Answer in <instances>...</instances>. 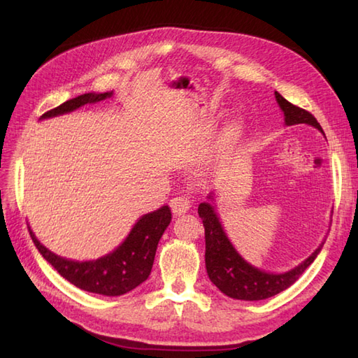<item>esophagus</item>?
I'll list each match as a JSON object with an SVG mask.
<instances>
[{"mask_svg": "<svg viewBox=\"0 0 358 358\" xmlns=\"http://www.w3.org/2000/svg\"><path fill=\"white\" fill-rule=\"evenodd\" d=\"M169 204L173 215H183L189 209H191V200H189L187 196H175V199L171 200Z\"/></svg>", "mask_w": 358, "mask_h": 358, "instance_id": "34e87169", "label": "esophagus"}]
</instances>
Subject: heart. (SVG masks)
<instances>
[{"mask_svg":"<svg viewBox=\"0 0 358 358\" xmlns=\"http://www.w3.org/2000/svg\"><path fill=\"white\" fill-rule=\"evenodd\" d=\"M243 132V126L240 121L232 120L223 127L222 136H220V143L223 148H231L234 144H237Z\"/></svg>","mask_w":358,"mask_h":358,"instance_id":"obj_1","label":"heart"}]
</instances>
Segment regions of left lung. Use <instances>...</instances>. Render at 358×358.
<instances>
[{"instance_id": "1", "label": "left lung", "mask_w": 358, "mask_h": 358, "mask_svg": "<svg viewBox=\"0 0 358 358\" xmlns=\"http://www.w3.org/2000/svg\"><path fill=\"white\" fill-rule=\"evenodd\" d=\"M277 103L280 109L285 113V124L294 126V124H309L318 129L322 134L323 129L318 124V121L313 113L296 108L292 103H289L286 98L281 96L275 92ZM208 199L214 201L212 195ZM199 215L203 220L204 226V238H206V254H204V260H206V271L212 283H214L220 291L224 295L231 296L235 300H264L285 291L291 285H294L296 280L300 278L303 272L308 269V266L313 263L317 255L320 254L324 243H322L313 254H310L305 262H301L294 269L283 272V273H273L266 272L255 268V266L249 264L245 258H243L232 243L227 238L222 223H220L218 214L212 203H200L199 206Z\"/></svg>"}]
</instances>
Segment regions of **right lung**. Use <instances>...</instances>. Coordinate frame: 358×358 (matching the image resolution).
<instances>
[{"instance_id": "add662e5", "label": "right lung", "mask_w": 358, "mask_h": 358, "mask_svg": "<svg viewBox=\"0 0 358 358\" xmlns=\"http://www.w3.org/2000/svg\"><path fill=\"white\" fill-rule=\"evenodd\" d=\"M112 96V92L85 94L59 104L58 108L48 110L41 120L63 115L85 104H95ZM172 214L169 206H163L150 214L143 215L132 227L126 240L113 252L96 258L92 262H73L55 255L36 240L35 234L29 227L34 245L40 254L48 260L59 275L71 281L83 291L101 294L108 296L123 295L140 286L150 275L152 264L157 252L158 241L166 227L169 226Z\"/></svg>"}]
</instances>
